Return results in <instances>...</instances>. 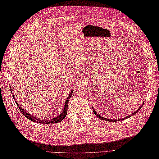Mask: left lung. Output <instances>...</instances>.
I'll list each match as a JSON object with an SVG mask.
<instances>
[{"label":"left lung","instance_id":"8db88e82","mask_svg":"<svg viewBox=\"0 0 159 159\" xmlns=\"http://www.w3.org/2000/svg\"><path fill=\"white\" fill-rule=\"evenodd\" d=\"M143 104H142V105H141V107H140V108H139V109L136 111H135V112H134V113H133L132 114H131L130 115H129L128 116V117H125V118H123V119H115V120H113V119H106V118H104V117H101V116H100V115H98L97 113H96V112L95 111V110L94 109V108H93L92 107V110H93V112H94V113L95 114V115L96 116V117H97L98 118H99V119H102V120H104V121H121V120H123V119H127V118H128V117H131V116H132V115H135V113H137V112L138 111H140V109H141V108L142 107V106H143Z\"/></svg>","mask_w":159,"mask_h":159}]
</instances>
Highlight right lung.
I'll list each match as a JSON object with an SVG mask.
<instances>
[{
  "instance_id": "1",
  "label": "right lung",
  "mask_w": 159,
  "mask_h": 159,
  "mask_svg": "<svg viewBox=\"0 0 159 159\" xmlns=\"http://www.w3.org/2000/svg\"><path fill=\"white\" fill-rule=\"evenodd\" d=\"M11 94H13V92L12 91H11ZM73 94V91L69 94V95L68 96V97L66 100V101H65V106H64V109L63 111V112L59 115V116H57L56 117L53 118L52 119H50V120H45V119H39L38 117H34V116H32L30 114H28V112H25L24 109H22L21 107H19V105L18 104V103L17 102L16 100H15V98L13 97L14 100L15 102H16L17 107H19V110H20L21 113L24 115V116H25V117L28 118V119L31 120V121H32L34 122H36V123H43V124H48V123H59V122H61L63 121V120L64 119V118L66 117V115L67 114V108H68V103H69V99H70L71 96Z\"/></svg>"
}]
</instances>
